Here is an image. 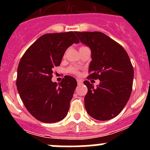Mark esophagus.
<instances>
[{
  "instance_id": "esophagus-1",
  "label": "esophagus",
  "mask_w": 150,
  "mask_h": 150,
  "mask_svg": "<svg viewBox=\"0 0 150 150\" xmlns=\"http://www.w3.org/2000/svg\"><path fill=\"white\" fill-rule=\"evenodd\" d=\"M76 81H77L78 85H80V84H82V83H83V81H82L80 79H76Z\"/></svg>"
}]
</instances>
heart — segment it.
Masks as SVG:
<instances>
[{"label": "heart", "instance_id": "heart-1", "mask_svg": "<svg viewBox=\"0 0 150 150\" xmlns=\"http://www.w3.org/2000/svg\"><path fill=\"white\" fill-rule=\"evenodd\" d=\"M67 71H68V73H70V74H77L78 73H79L78 69L74 67H70L68 69H67Z\"/></svg>", "mask_w": 150, "mask_h": 150}]
</instances>
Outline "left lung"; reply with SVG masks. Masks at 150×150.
<instances>
[{
	"label": "left lung",
	"mask_w": 150,
	"mask_h": 150,
	"mask_svg": "<svg viewBox=\"0 0 150 150\" xmlns=\"http://www.w3.org/2000/svg\"><path fill=\"white\" fill-rule=\"evenodd\" d=\"M79 40L91 49V62L87 79L100 80L94 88L88 80L85 107L89 116L106 121L116 117L126 105L132 94L134 69L122 46L99 31H76Z\"/></svg>",
	"instance_id": "obj_1"
}]
</instances>
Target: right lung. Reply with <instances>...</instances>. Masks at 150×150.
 Here are the masks:
<instances>
[{
    "label": "right lung",
    "instance_id": "obj_1",
    "mask_svg": "<svg viewBox=\"0 0 150 150\" xmlns=\"http://www.w3.org/2000/svg\"><path fill=\"white\" fill-rule=\"evenodd\" d=\"M75 32L46 34L26 50L17 70L18 94L30 114L39 121L54 123L67 116L76 80L65 76L59 84L52 82L66 50L79 40Z\"/></svg>",
    "mask_w": 150,
    "mask_h": 150
}]
</instances>
